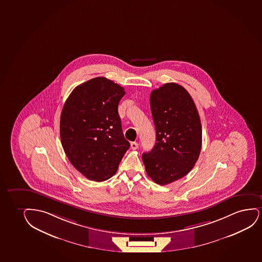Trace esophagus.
Segmentation results:
<instances>
[{
    "label": "esophagus",
    "mask_w": 262,
    "mask_h": 262,
    "mask_svg": "<svg viewBox=\"0 0 262 262\" xmlns=\"http://www.w3.org/2000/svg\"><path fill=\"white\" fill-rule=\"evenodd\" d=\"M131 148L133 149H136L138 148V143H136V142H132L131 143Z\"/></svg>",
    "instance_id": "1"
}]
</instances>
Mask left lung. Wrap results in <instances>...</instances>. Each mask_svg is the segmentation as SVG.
Instances as JSON below:
<instances>
[{"instance_id":"left-lung-1","label":"left lung","mask_w":262,"mask_h":262,"mask_svg":"<svg viewBox=\"0 0 262 262\" xmlns=\"http://www.w3.org/2000/svg\"><path fill=\"white\" fill-rule=\"evenodd\" d=\"M149 103L156 143L142 158L153 182L166 185L188 174L195 166L202 146L201 121L192 97L176 83L153 90Z\"/></svg>"}]
</instances>
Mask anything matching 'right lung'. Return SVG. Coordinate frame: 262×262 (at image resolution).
I'll use <instances>...</instances> for the list:
<instances>
[{"label":"right lung","mask_w":262,"mask_h":262,"mask_svg":"<svg viewBox=\"0 0 262 262\" xmlns=\"http://www.w3.org/2000/svg\"><path fill=\"white\" fill-rule=\"evenodd\" d=\"M124 88L104 77L76 86L63 105L60 138L67 158L88 179L113 177L130 143L118 113Z\"/></svg>","instance_id":"right-lung-1"}]
</instances>
